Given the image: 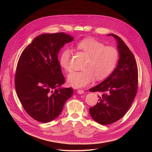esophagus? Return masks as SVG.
I'll return each instance as SVG.
<instances>
[{
    "instance_id": "obj_1",
    "label": "esophagus",
    "mask_w": 152,
    "mask_h": 152,
    "mask_svg": "<svg viewBox=\"0 0 152 152\" xmlns=\"http://www.w3.org/2000/svg\"><path fill=\"white\" fill-rule=\"evenodd\" d=\"M77 93L79 94H82L84 93V91H83V90H78L77 91Z\"/></svg>"
}]
</instances>
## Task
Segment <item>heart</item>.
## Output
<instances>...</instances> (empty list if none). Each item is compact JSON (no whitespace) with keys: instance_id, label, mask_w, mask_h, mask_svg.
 Masks as SVG:
<instances>
[{"instance_id":"1","label":"heart","mask_w":152,"mask_h":152,"mask_svg":"<svg viewBox=\"0 0 152 152\" xmlns=\"http://www.w3.org/2000/svg\"><path fill=\"white\" fill-rule=\"evenodd\" d=\"M77 48L87 56L83 72H74L68 76L69 84L75 88H81L90 84L94 78L102 80L109 76L115 67L118 59L117 49L104 46L103 43L93 38H86L77 44ZM72 51L64 49L59 56L61 67L66 72L72 71Z\"/></svg>"}]
</instances>
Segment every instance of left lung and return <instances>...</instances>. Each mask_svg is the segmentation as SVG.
<instances>
[{"label":"left lung","instance_id":"left-lung-1","mask_svg":"<svg viewBox=\"0 0 152 152\" xmlns=\"http://www.w3.org/2000/svg\"><path fill=\"white\" fill-rule=\"evenodd\" d=\"M119 53L117 67L100 84L89 90L99 91L97 104L90 108V114L97 123L107 125L122 118L131 107L137 92L138 69L132 52L124 42L113 34Z\"/></svg>","mask_w":152,"mask_h":152}]
</instances>
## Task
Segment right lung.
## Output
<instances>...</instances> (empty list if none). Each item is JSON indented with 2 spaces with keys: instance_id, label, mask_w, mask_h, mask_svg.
<instances>
[{
  "instance_id": "right-lung-1",
  "label": "right lung",
  "mask_w": 152,
  "mask_h": 152,
  "mask_svg": "<svg viewBox=\"0 0 152 152\" xmlns=\"http://www.w3.org/2000/svg\"><path fill=\"white\" fill-rule=\"evenodd\" d=\"M74 38L64 32L44 34L34 39L21 53L15 77L17 96L35 120L48 123L61 114L72 97V88H62L65 78L58 59L60 49Z\"/></svg>"
}]
</instances>
